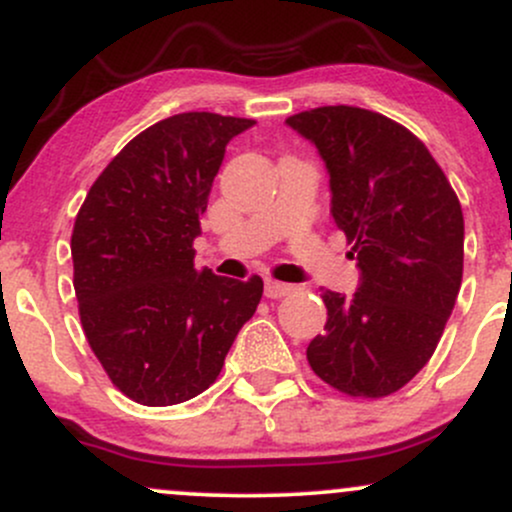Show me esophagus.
I'll return each mask as SVG.
<instances>
[{"label":"esophagus","mask_w":512,"mask_h":512,"mask_svg":"<svg viewBox=\"0 0 512 512\" xmlns=\"http://www.w3.org/2000/svg\"><path fill=\"white\" fill-rule=\"evenodd\" d=\"M291 291H293V286L284 284V281H274V279L264 281V293H267V298H284V296H289Z\"/></svg>","instance_id":"esophagus-1"}]
</instances>
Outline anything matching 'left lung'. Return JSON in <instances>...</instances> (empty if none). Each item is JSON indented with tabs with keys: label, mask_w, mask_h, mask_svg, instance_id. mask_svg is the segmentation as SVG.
I'll return each mask as SVG.
<instances>
[{
	"label": "left lung",
	"mask_w": 512,
	"mask_h": 512,
	"mask_svg": "<svg viewBox=\"0 0 512 512\" xmlns=\"http://www.w3.org/2000/svg\"><path fill=\"white\" fill-rule=\"evenodd\" d=\"M330 175L332 219L354 243L358 289L327 291L310 368L351 397H385L426 366L462 284L464 219L448 178L409 129L351 105L286 120Z\"/></svg>",
	"instance_id": "obj_1"
}]
</instances>
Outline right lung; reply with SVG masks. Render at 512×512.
Masks as SVG:
<instances>
[{"label":"right lung","instance_id":"1","mask_svg":"<svg viewBox=\"0 0 512 512\" xmlns=\"http://www.w3.org/2000/svg\"><path fill=\"white\" fill-rule=\"evenodd\" d=\"M245 117L180 113L129 142L88 190L74 221L81 325L120 392L146 407L197 397L221 373L262 279L197 272L209 192Z\"/></svg>","mask_w":512,"mask_h":512}]
</instances>
